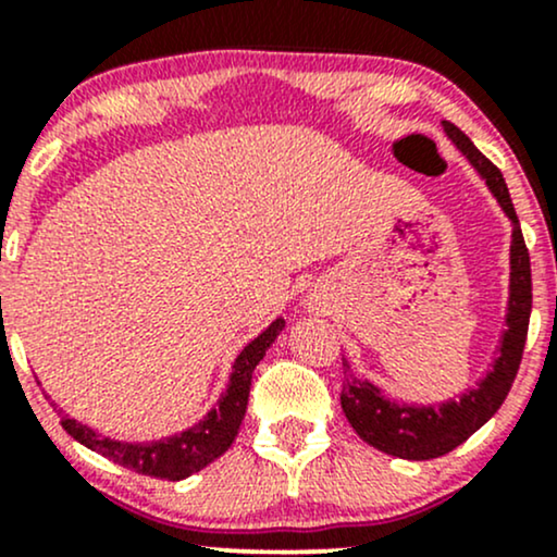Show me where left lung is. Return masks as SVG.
<instances>
[{
    "label": "left lung",
    "instance_id": "left-lung-1",
    "mask_svg": "<svg viewBox=\"0 0 557 557\" xmlns=\"http://www.w3.org/2000/svg\"><path fill=\"white\" fill-rule=\"evenodd\" d=\"M443 127L447 138L469 159L471 168L482 175V181L487 183L492 196L497 198L505 216L513 225V233H510L508 314H505V327L508 330L503 332L497 359L484 374V380H479L476 387L466 389L458 400H445L440 406H432V403L430 406H413V403L387 398L372 382L350 372L348 361L343 359L345 380L341 406L345 419L350 421V426L363 443L387 453V456L406 458V461H430V458L445 456L495 417L497 408L503 406L510 387H513L523 356V343H527L529 314H532V264H529L527 243H523L519 216H516L503 172L471 144L461 127L453 123H443Z\"/></svg>",
    "mask_w": 557,
    "mask_h": 557
}]
</instances>
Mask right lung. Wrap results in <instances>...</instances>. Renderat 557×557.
Here are the masks:
<instances>
[{
    "mask_svg": "<svg viewBox=\"0 0 557 557\" xmlns=\"http://www.w3.org/2000/svg\"><path fill=\"white\" fill-rule=\"evenodd\" d=\"M283 327L285 319H274L270 327L240 350L233 363L227 389L222 393L216 408H212L190 430L164 440H151V443H120V440L101 437L91 426L70 417H62V426H65L70 437L78 440L88 450L101 453L104 458L125 466V469H133L136 474L181 482V479L196 474L203 466L212 463L214 458H220L233 445L235 434L240 430V421L246 417L253 369L264 359L267 348L283 332Z\"/></svg>",
    "mask_w": 557,
    "mask_h": 557,
    "instance_id": "right-lung-1",
    "label": "right lung"
}]
</instances>
